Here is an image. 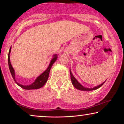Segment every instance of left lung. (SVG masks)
<instances>
[{"label":"left lung","instance_id":"1","mask_svg":"<svg viewBox=\"0 0 124 124\" xmlns=\"http://www.w3.org/2000/svg\"><path fill=\"white\" fill-rule=\"evenodd\" d=\"M70 73L71 81H72L73 85L74 86V87H76V89H78V90H82V91H92V90H96V89H99V87H101V86L104 84V82H106V81H105V82L102 83L101 84L99 85H98L97 86H95V87H94L93 88H86L85 87H84V86H83L82 85H81L80 84H79V82H78V81L77 79L75 78V77H74L72 73L71 72L70 69Z\"/></svg>","mask_w":124,"mask_h":124}]
</instances>
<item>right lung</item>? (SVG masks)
<instances>
[{"label": "right lung", "instance_id": "obj_1", "mask_svg": "<svg viewBox=\"0 0 124 124\" xmlns=\"http://www.w3.org/2000/svg\"><path fill=\"white\" fill-rule=\"evenodd\" d=\"M11 47H10L9 53H8V65H9V70L11 72V75L12 76L13 79L15 81V82L20 87L23 88V89L25 90H33V89H38L39 88L42 87V86H44L46 83L47 82V79H48V76H49V73H50V69L51 68L52 65H53L54 62H56V59L57 58V55L55 54V55H54L53 58L52 59V60H51V62L50 64H49L48 68H47L45 72H43L42 73L40 74V76H39L34 81L33 84L29 85H23L19 84L17 82L16 80V78H15V72L14 70V69L13 68L11 64V62H10V53H11Z\"/></svg>", "mask_w": 124, "mask_h": 124}]
</instances>
